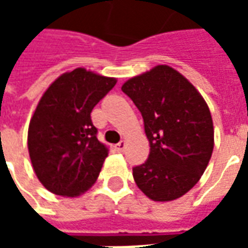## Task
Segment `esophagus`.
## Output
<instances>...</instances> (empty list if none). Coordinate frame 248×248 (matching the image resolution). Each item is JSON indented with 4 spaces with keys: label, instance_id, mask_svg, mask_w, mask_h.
Listing matches in <instances>:
<instances>
[{
    "label": "esophagus",
    "instance_id": "obj_1",
    "mask_svg": "<svg viewBox=\"0 0 248 248\" xmlns=\"http://www.w3.org/2000/svg\"><path fill=\"white\" fill-rule=\"evenodd\" d=\"M124 147H126V142H124V140H121L119 143L115 145V150L118 151V153H124Z\"/></svg>",
    "mask_w": 248,
    "mask_h": 248
}]
</instances>
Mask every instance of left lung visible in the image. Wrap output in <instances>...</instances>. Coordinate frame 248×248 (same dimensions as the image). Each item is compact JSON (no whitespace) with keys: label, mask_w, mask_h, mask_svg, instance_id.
<instances>
[{"label":"left lung","mask_w":248,"mask_h":248,"mask_svg":"<svg viewBox=\"0 0 248 248\" xmlns=\"http://www.w3.org/2000/svg\"><path fill=\"white\" fill-rule=\"evenodd\" d=\"M122 92L142 114L150 154L133 167L143 194L158 202L185 195L201 179L214 149L207 103L186 78L166 65L124 82Z\"/></svg>","instance_id":"8db88e82"}]
</instances>
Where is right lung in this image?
Wrapping results in <instances>:
<instances>
[{"instance_id": "add662e5", "label": "right lung", "mask_w": 248, "mask_h": 248, "mask_svg": "<svg viewBox=\"0 0 248 248\" xmlns=\"http://www.w3.org/2000/svg\"><path fill=\"white\" fill-rule=\"evenodd\" d=\"M115 83L78 67L42 95L30 121L28 147L35 175L49 191L77 197L97 181L108 149L98 140L90 114Z\"/></svg>"}]
</instances>
